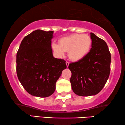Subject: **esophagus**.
<instances>
[{"label":"esophagus","instance_id":"1","mask_svg":"<svg viewBox=\"0 0 125 125\" xmlns=\"http://www.w3.org/2000/svg\"><path fill=\"white\" fill-rule=\"evenodd\" d=\"M69 63H69V62L66 61V66H67V67H68V66H69Z\"/></svg>","mask_w":125,"mask_h":125}]
</instances>
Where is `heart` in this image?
<instances>
[{"label": "heart", "instance_id": "heart-1", "mask_svg": "<svg viewBox=\"0 0 125 125\" xmlns=\"http://www.w3.org/2000/svg\"><path fill=\"white\" fill-rule=\"evenodd\" d=\"M52 48L60 57L64 55V52L69 51V57L73 61L83 59L89 53L92 46V39L87 34H74L62 38L59 44L53 43Z\"/></svg>", "mask_w": 125, "mask_h": 125}]
</instances>
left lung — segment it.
I'll return each instance as SVG.
<instances>
[{"label":"left lung","instance_id":"1","mask_svg":"<svg viewBox=\"0 0 125 125\" xmlns=\"http://www.w3.org/2000/svg\"><path fill=\"white\" fill-rule=\"evenodd\" d=\"M91 38L92 48L88 55L69 65L72 90L80 96L97 94L110 75L111 54L107 43L93 33Z\"/></svg>","mask_w":125,"mask_h":125}]
</instances>
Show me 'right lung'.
I'll use <instances>...</instances> for the list:
<instances>
[{
	"mask_svg": "<svg viewBox=\"0 0 125 125\" xmlns=\"http://www.w3.org/2000/svg\"><path fill=\"white\" fill-rule=\"evenodd\" d=\"M53 31L37 29L23 38L17 53V74L21 83L31 95L51 96L56 83L67 66L64 59L53 57Z\"/></svg>",
	"mask_w": 125,
	"mask_h": 125,
	"instance_id": "1",
	"label": "right lung"
}]
</instances>
